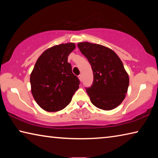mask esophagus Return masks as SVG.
I'll return each instance as SVG.
<instances>
[{
  "instance_id": "1",
  "label": "esophagus",
  "mask_w": 158,
  "mask_h": 158,
  "mask_svg": "<svg viewBox=\"0 0 158 158\" xmlns=\"http://www.w3.org/2000/svg\"><path fill=\"white\" fill-rule=\"evenodd\" d=\"M78 77H79V80H80V81H82V75H81V74H79V75L78 76Z\"/></svg>"
}]
</instances>
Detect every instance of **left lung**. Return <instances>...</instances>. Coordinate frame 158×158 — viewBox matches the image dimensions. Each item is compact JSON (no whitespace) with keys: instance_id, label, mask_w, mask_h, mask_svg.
<instances>
[{"instance_id":"1","label":"left lung","mask_w":158,"mask_h":158,"mask_svg":"<svg viewBox=\"0 0 158 158\" xmlns=\"http://www.w3.org/2000/svg\"><path fill=\"white\" fill-rule=\"evenodd\" d=\"M77 46L92 68L93 84L85 88L92 104L103 110L117 107L129 86V77L122 61L114 51L102 45L80 42Z\"/></svg>"}]
</instances>
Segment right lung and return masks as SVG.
<instances>
[{"label":"right lung","instance_id":"1","mask_svg":"<svg viewBox=\"0 0 158 158\" xmlns=\"http://www.w3.org/2000/svg\"><path fill=\"white\" fill-rule=\"evenodd\" d=\"M74 43L52 47L42 53L31 74V91L36 102L47 111H60L68 106L80 81L73 73L68 57Z\"/></svg>","mask_w":158,"mask_h":158}]
</instances>
